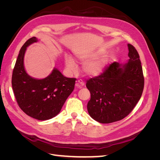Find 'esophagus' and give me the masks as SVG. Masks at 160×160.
Segmentation results:
<instances>
[{
	"label": "esophagus",
	"instance_id": "34e87169",
	"mask_svg": "<svg viewBox=\"0 0 160 160\" xmlns=\"http://www.w3.org/2000/svg\"><path fill=\"white\" fill-rule=\"evenodd\" d=\"M84 85H85V82L83 81H82L81 79L77 81L76 83H75V86L77 88H81Z\"/></svg>",
	"mask_w": 160,
	"mask_h": 160
}]
</instances>
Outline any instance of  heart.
<instances>
[{
  "instance_id": "obj_1",
  "label": "heart",
  "mask_w": 160,
  "mask_h": 160,
  "mask_svg": "<svg viewBox=\"0 0 160 160\" xmlns=\"http://www.w3.org/2000/svg\"><path fill=\"white\" fill-rule=\"evenodd\" d=\"M101 52L102 51L101 50L79 49L74 51V57L77 62H84L99 55ZM108 55L99 56L94 60L84 63L83 67V71L87 75L90 77L98 76L103 71L106 65L108 64ZM65 62L67 69L72 72L75 71L77 69V64L74 59L70 55H65Z\"/></svg>"
}]
</instances>
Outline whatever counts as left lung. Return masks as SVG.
Wrapping results in <instances>:
<instances>
[{
  "instance_id": "1",
  "label": "left lung",
  "mask_w": 160,
  "mask_h": 160,
  "mask_svg": "<svg viewBox=\"0 0 160 160\" xmlns=\"http://www.w3.org/2000/svg\"><path fill=\"white\" fill-rule=\"evenodd\" d=\"M128 47V63L113 62L100 75L87 81L86 87L91 93L88 113L99 123L123 119L141 98L144 87L142 63L135 48L131 44Z\"/></svg>"
}]
</instances>
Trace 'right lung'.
<instances>
[{"label": "right lung", "instance_id": "right-lung-1", "mask_svg": "<svg viewBox=\"0 0 160 160\" xmlns=\"http://www.w3.org/2000/svg\"><path fill=\"white\" fill-rule=\"evenodd\" d=\"M37 41V38L33 37L21 47L12 71V87L17 103L23 112L43 121L59 113L74 89L76 79L64 77L56 68L42 79L28 75L24 67V56L27 47Z\"/></svg>", "mask_w": 160, "mask_h": 160}]
</instances>
